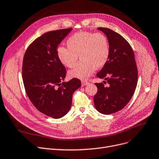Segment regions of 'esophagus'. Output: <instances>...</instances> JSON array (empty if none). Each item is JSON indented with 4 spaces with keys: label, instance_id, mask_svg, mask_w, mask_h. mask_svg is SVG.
<instances>
[{
    "label": "esophagus",
    "instance_id": "34e87169",
    "mask_svg": "<svg viewBox=\"0 0 159 159\" xmlns=\"http://www.w3.org/2000/svg\"><path fill=\"white\" fill-rule=\"evenodd\" d=\"M81 84H82V86H86V85L89 84V82H88V81H82Z\"/></svg>",
    "mask_w": 159,
    "mask_h": 159
}]
</instances>
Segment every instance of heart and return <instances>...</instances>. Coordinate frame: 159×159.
I'll list each match as a JSON object with an SVG mask.
<instances>
[{
    "label": "heart",
    "mask_w": 159,
    "mask_h": 159,
    "mask_svg": "<svg viewBox=\"0 0 159 159\" xmlns=\"http://www.w3.org/2000/svg\"><path fill=\"white\" fill-rule=\"evenodd\" d=\"M67 45L68 48L60 46L57 50V57L63 66L73 68L78 61L79 56L81 59L76 67L69 72L70 78L86 79L95 69L102 68L109 60V41L102 33H76L67 39Z\"/></svg>",
    "instance_id": "b5f03b06"
}]
</instances>
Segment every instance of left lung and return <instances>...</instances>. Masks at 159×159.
<instances>
[{
    "instance_id": "obj_1",
    "label": "left lung",
    "mask_w": 159,
    "mask_h": 159,
    "mask_svg": "<svg viewBox=\"0 0 159 159\" xmlns=\"http://www.w3.org/2000/svg\"><path fill=\"white\" fill-rule=\"evenodd\" d=\"M98 29L107 36L110 54L107 63L96 75L104 81L95 84L98 92L93 102L99 113L109 115L121 110L130 102L137 86L138 69L128 41L110 29ZM106 83L108 87L104 85Z\"/></svg>"
}]
</instances>
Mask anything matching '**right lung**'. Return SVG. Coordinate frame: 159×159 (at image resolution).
<instances>
[{
	"label": "right lung",
	"instance_id": "add662e5",
	"mask_svg": "<svg viewBox=\"0 0 159 159\" xmlns=\"http://www.w3.org/2000/svg\"><path fill=\"white\" fill-rule=\"evenodd\" d=\"M72 28L43 34L29 46L23 60L22 78L27 95L40 112L60 119L70 109L73 92L81 86L78 79L63 82L66 69L57 50Z\"/></svg>",
	"mask_w": 159,
	"mask_h": 159
}]
</instances>
